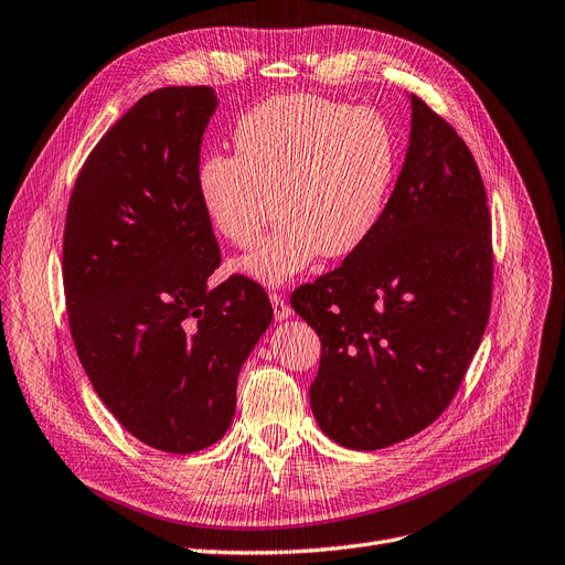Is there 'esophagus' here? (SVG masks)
Instances as JSON below:
<instances>
[{
    "mask_svg": "<svg viewBox=\"0 0 565 565\" xmlns=\"http://www.w3.org/2000/svg\"><path fill=\"white\" fill-rule=\"evenodd\" d=\"M270 306H274V315H276L278 322L291 318V308L287 306V301L280 295H270Z\"/></svg>",
    "mask_w": 565,
    "mask_h": 565,
    "instance_id": "34e87169",
    "label": "esophagus"
}]
</instances>
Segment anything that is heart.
Listing matches in <instances>:
<instances>
[{"label": "heart", "mask_w": 565, "mask_h": 565, "mask_svg": "<svg viewBox=\"0 0 565 565\" xmlns=\"http://www.w3.org/2000/svg\"><path fill=\"white\" fill-rule=\"evenodd\" d=\"M236 154H209L196 169V194L211 227L238 247L243 276L278 287L308 270L320 253L348 257L385 213L396 175V143L373 108H350L318 95L274 97L236 122Z\"/></svg>", "instance_id": "b5f03b06"}]
</instances>
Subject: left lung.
I'll list each match as a JSON object with an SVG mask.
<instances>
[{
  "label": "left lung",
  "instance_id": "8db88e82",
  "mask_svg": "<svg viewBox=\"0 0 565 565\" xmlns=\"http://www.w3.org/2000/svg\"><path fill=\"white\" fill-rule=\"evenodd\" d=\"M403 169L371 238L291 295L322 341L310 408L324 436L382 449L440 417L491 308V217L476 160L415 95Z\"/></svg>",
  "mask_w": 565,
  "mask_h": 565
}]
</instances>
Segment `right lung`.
Masks as SVG:
<instances>
[{
    "instance_id": "add662e5",
    "label": "right lung",
    "mask_w": 565,
    "mask_h": 565,
    "mask_svg": "<svg viewBox=\"0 0 565 565\" xmlns=\"http://www.w3.org/2000/svg\"><path fill=\"white\" fill-rule=\"evenodd\" d=\"M215 89L141 97L89 152L66 211L62 276L72 338L127 431L171 455L230 431L238 373L274 320L243 276L217 287V241L196 194Z\"/></svg>"
}]
</instances>
